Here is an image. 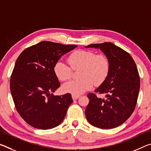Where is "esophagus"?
<instances>
[{"label": "esophagus", "mask_w": 151, "mask_h": 151, "mask_svg": "<svg viewBox=\"0 0 151 151\" xmlns=\"http://www.w3.org/2000/svg\"><path fill=\"white\" fill-rule=\"evenodd\" d=\"M79 95H72V98H73V100H76L79 98Z\"/></svg>", "instance_id": "1"}]
</instances>
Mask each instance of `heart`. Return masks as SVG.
Here are the masks:
<instances>
[{"mask_svg": "<svg viewBox=\"0 0 151 151\" xmlns=\"http://www.w3.org/2000/svg\"><path fill=\"white\" fill-rule=\"evenodd\" d=\"M68 62L72 69L79 68L80 79L71 81L63 86L64 92L79 95L91 88L93 84L99 85L106 80L109 70V63L106 56L95 54L89 50H78L70 54ZM71 68L63 62H58L54 65V72L61 81L70 79Z\"/></svg>", "mask_w": 151, "mask_h": 151, "instance_id": "heart-1", "label": "heart"}]
</instances>
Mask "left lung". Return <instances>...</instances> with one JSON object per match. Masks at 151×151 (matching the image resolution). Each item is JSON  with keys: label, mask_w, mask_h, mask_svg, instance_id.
<instances>
[{"label": "left lung", "mask_w": 151, "mask_h": 151, "mask_svg": "<svg viewBox=\"0 0 151 151\" xmlns=\"http://www.w3.org/2000/svg\"><path fill=\"white\" fill-rule=\"evenodd\" d=\"M99 49L109 63L107 76L95 92L106 93V99L88 93L85 116L91 125L101 129L118 127L129 118L137 102L140 77L137 67L128 52L111 42L90 44Z\"/></svg>", "instance_id": "1"}]
</instances>
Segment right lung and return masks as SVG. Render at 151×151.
<instances>
[{
  "instance_id": "add662e5",
  "label": "right lung",
  "mask_w": 151,
  "mask_h": 151,
  "mask_svg": "<svg viewBox=\"0 0 151 151\" xmlns=\"http://www.w3.org/2000/svg\"><path fill=\"white\" fill-rule=\"evenodd\" d=\"M77 47L43 41L21 52L10 81L11 93L17 111L35 128L47 130L63 121L73 103L70 93L54 95L60 86L54 67L59 59Z\"/></svg>"
}]
</instances>
